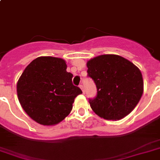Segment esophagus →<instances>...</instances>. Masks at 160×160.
I'll return each mask as SVG.
<instances>
[{"instance_id":"34e87169","label":"esophagus","mask_w":160,"mask_h":160,"mask_svg":"<svg viewBox=\"0 0 160 160\" xmlns=\"http://www.w3.org/2000/svg\"><path fill=\"white\" fill-rule=\"evenodd\" d=\"M80 88H81V89H82L83 93H84V92H85V90H84V86H83L82 84H80Z\"/></svg>"}]
</instances>
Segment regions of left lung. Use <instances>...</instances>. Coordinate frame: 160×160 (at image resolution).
I'll return each mask as SVG.
<instances>
[{"label":"left lung","mask_w":160,"mask_h":160,"mask_svg":"<svg viewBox=\"0 0 160 160\" xmlns=\"http://www.w3.org/2000/svg\"><path fill=\"white\" fill-rule=\"evenodd\" d=\"M88 76L96 84L98 94L89 100L99 117L119 120L132 112L143 93L140 69L116 54H103L87 62Z\"/></svg>","instance_id":"1"}]
</instances>
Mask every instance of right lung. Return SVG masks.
<instances>
[{
  "mask_svg": "<svg viewBox=\"0 0 160 160\" xmlns=\"http://www.w3.org/2000/svg\"><path fill=\"white\" fill-rule=\"evenodd\" d=\"M65 60L41 56L25 68L17 83L20 105L33 120L52 126L62 121L82 91L72 84Z\"/></svg>",
  "mask_w": 160,
  "mask_h": 160,
  "instance_id": "1",
  "label": "right lung"
}]
</instances>
